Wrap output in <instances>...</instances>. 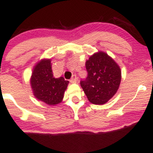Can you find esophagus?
<instances>
[{
  "label": "esophagus",
  "instance_id": "obj_1",
  "mask_svg": "<svg viewBox=\"0 0 153 153\" xmlns=\"http://www.w3.org/2000/svg\"><path fill=\"white\" fill-rule=\"evenodd\" d=\"M71 82L72 83H76L78 82V79H77V76L75 75H73L72 78L71 79Z\"/></svg>",
  "mask_w": 153,
  "mask_h": 153
}]
</instances>
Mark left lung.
I'll return each mask as SVG.
<instances>
[{"label": "left lung", "instance_id": "left-lung-1", "mask_svg": "<svg viewBox=\"0 0 153 153\" xmlns=\"http://www.w3.org/2000/svg\"><path fill=\"white\" fill-rule=\"evenodd\" d=\"M88 76L80 81L88 99L94 104L106 103L116 94L122 79L117 63L103 52L95 53L85 62Z\"/></svg>", "mask_w": 153, "mask_h": 153}]
</instances>
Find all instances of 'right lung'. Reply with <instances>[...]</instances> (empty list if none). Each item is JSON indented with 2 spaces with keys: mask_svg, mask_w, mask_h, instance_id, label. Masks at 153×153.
Returning a JSON list of instances; mask_svg holds the SVG:
<instances>
[{
  "mask_svg": "<svg viewBox=\"0 0 153 153\" xmlns=\"http://www.w3.org/2000/svg\"><path fill=\"white\" fill-rule=\"evenodd\" d=\"M30 82L36 99L50 106H54L62 101L69 81L65 80L63 77L54 78L51 60L44 59L34 66Z\"/></svg>",
  "mask_w": 153,
  "mask_h": 153,
  "instance_id": "add662e5",
  "label": "right lung"
}]
</instances>
